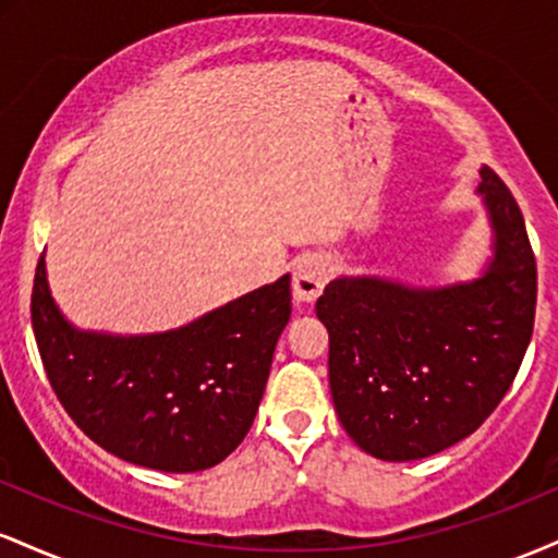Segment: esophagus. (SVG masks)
<instances>
[{
  "label": "esophagus",
  "mask_w": 558,
  "mask_h": 558,
  "mask_svg": "<svg viewBox=\"0 0 558 558\" xmlns=\"http://www.w3.org/2000/svg\"><path fill=\"white\" fill-rule=\"evenodd\" d=\"M328 259L323 254H306L293 267V299L299 304H312L328 283Z\"/></svg>",
  "instance_id": "34e87169"
}]
</instances>
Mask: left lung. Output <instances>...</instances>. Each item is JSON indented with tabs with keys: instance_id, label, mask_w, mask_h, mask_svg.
I'll list each match as a JSON object with an SVG mask.
<instances>
[{
	"instance_id": "left-lung-1",
	"label": "left lung",
	"mask_w": 558,
	"mask_h": 558,
	"mask_svg": "<svg viewBox=\"0 0 558 558\" xmlns=\"http://www.w3.org/2000/svg\"><path fill=\"white\" fill-rule=\"evenodd\" d=\"M490 257L477 278L412 286L338 275L317 299L338 420L362 451L414 462L459 444L514 383L533 336L537 270L511 191L480 168Z\"/></svg>"
}]
</instances>
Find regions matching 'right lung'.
<instances>
[{
	"mask_svg": "<svg viewBox=\"0 0 558 558\" xmlns=\"http://www.w3.org/2000/svg\"><path fill=\"white\" fill-rule=\"evenodd\" d=\"M288 319V272L181 328L136 336L75 328L44 257L31 296L38 354L65 412L105 451L159 472L209 470L239 448Z\"/></svg>",
	"mask_w": 558,
	"mask_h": 558,
	"instance_id": "right-lung-1",
	"label": "right lung"
}]
</instances>
